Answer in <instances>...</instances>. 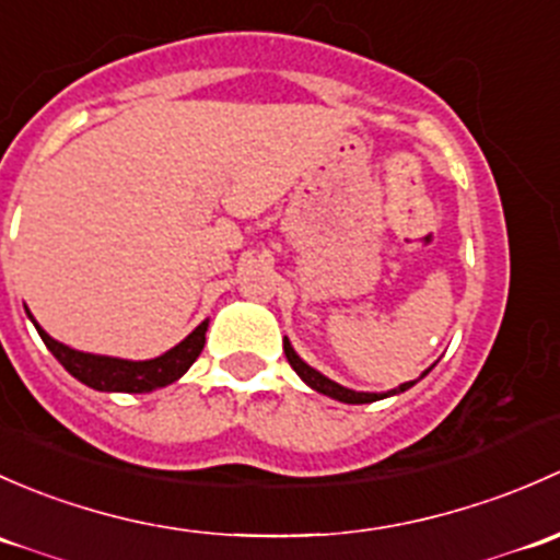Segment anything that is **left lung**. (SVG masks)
<instances>
[{
  "instance_id": "left-lung-1",
  "label": "left lung",
  "mask_w": 560,
  "mask_h": 560,
  "mask_svg": "<svg viewBox=\"0 0 560 560\" xmlns=\"http://www.w3.org/2000/svg\"><path fill=\"white\" fill-rule=\"evenodd\" d=\"M282 350H285L288 364L293 366V372H296L299 377H302L304 383L310 385V388H315V390H318V394H323V396H331V399H337V401H345V405H369V401H377V399H385V396L401 394V390L412 388V385H415V380H412V383L399 385V388L388 390V394H359V390L342 388V385H339V383H334V380L323 377V374L315 372L313 366L304 364V361L299 359L296 353H293V348H291V342H288V339H282ZM423 374H429V369H425ZM423 374H420V377H423Z\"/></svg>"
}]
</instances>
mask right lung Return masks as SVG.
<instances>
[{
	"instance_id": "right-lung-1",
	"label": "right lung",
	"mask_w": 560,
	"mask_h": 560,
	"mask_svg": "<svg viewBox=\"0 0 560 560\" xmlns=\"http://www.w3.org/2000/svg\"><path fill=\"white\" fill-rule=\"evenodd\" d=\"M32 318V315H28ZM34 320V318H32ZM37 326V323H34ZM39 337L48 345L50 353L59 359V364L67 369L72 377L85 383L89 388L96 390H118V394H151L155 388L175 383L177 377L188 372V366L199 359L201 348H205V331L207 320L199 323L180 345L166 350L164 355L151 361H124V359H109V355H91L80 353V350L67 348V345L56 342L54 337L37 326Z\"/></svg>"
}]
</instances>
